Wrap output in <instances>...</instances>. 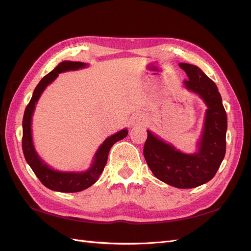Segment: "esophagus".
<instances>
[{
  "instance_id": "obj_1",
  "label": "esophagus",
  "mask_w": 251,
  "mask_h": 251,
  "mask_svg": "<svg viewBox=\"0 0 251 251\" xmlns=\"http://www.w3.org/2000/svg\"><path fill=\"white\" fill-rule=\"evenodd\" d=\"M136 125H137V126H139V125H142V121H141L140 119H138V120H137V123H136Z\"/></svg>"
}]
</instances>
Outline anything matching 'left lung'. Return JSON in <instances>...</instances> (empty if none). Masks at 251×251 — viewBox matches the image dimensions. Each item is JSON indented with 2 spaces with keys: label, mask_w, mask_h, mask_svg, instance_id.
Returning <instances> with one entry per match:
<instances>
[{
  "label": "left lung",
  "mask_w": 251,
  "mask_h": 251,
  "mask_svg": "<svg viewBox=\"0 0 251 251\" xmlns=\"http://www.w3.org/2000/svg\"><path fill=\"white\" fill-rule=\"evenodd\" d=\"M188 80L183 86L206 105L202 132L195 153H183L148 130L143 155L155 177L177 188H194L214 178L226 151L227 116L216 83L199 67L180 63Z\"/></svg>",
  "instance_id": "8db88e82"
}]
</instances>
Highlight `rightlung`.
<instances>
[{
  "instance_id": "1",
  "label": "right lung",
  "mask_w": 251,
  "mask_h": 251,
  "mask_svg": "<svg viewBox=\"0 0 251 251\" xmlns=\"http://www.w3.org/2000/svg\"><path fill=\"white\" fill-rule=\"evenodd\" d=\"M88 66L89 65L86 63L71 62V60H64V62L59 63L54 69L49 72L44 78H42L39 85L36 86L33 91L31 100H30L24 113L22 147L25 159L27 163L30 165V168L32 169L36 175V177L40 179L45 186L51 189V191L60 193H77L93 185L103 172L104 166L107 164L109 151L113 147V144L126 137L128 133L127 128H123L121 131L109 136L100 144V148L97 149L89 168L86 171L81 172L59 171L53 169L43 160L42 157L36 151L32 138V116L34 114L35 105L45 89L56 79L59 73L67 71H76L87 68Z\"/></svg>"
}]
</instances>
